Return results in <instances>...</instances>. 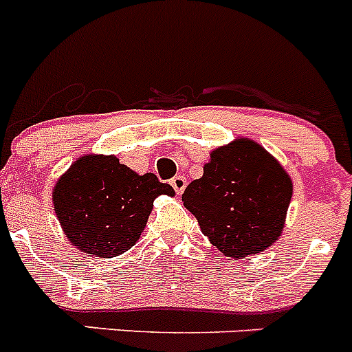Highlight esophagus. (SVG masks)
<instances>
[{"mask_svg":"<svg viewBox=\"0 0 352 352\" xmlns=\"http://www.w3.org/2000/svg\"><path fill=\"white\" fill-rule=\"evenodd\" d=\"M170 185H173V188L176 194L178 195L183 194V190L186 188V178L185 176H182V174H179V176H174V178L170 179Z\"/></svg>","mask_w":352,"mask_h":352,"instance_id":"obj_1","label":"esophagus"}]
</instances>
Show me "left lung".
<instances>
[{
	"label": "left lung",
	"instance_id": "left-lung-1",
	"mask_svg": "<svg viewBox=\"0 0 352 352\" xmlns=\"http://www.w3.org/2000/svg\"><path fill=\"white\" fill-rule=\"evenodd\" d=\"M291 197L292 179L280 162L256 141L236 138L211 151L182 201L213 247L243 259L280 238Z\"/></svg>",
	"mask_w": 352,
	"mask_h": 352
}]
</instances>
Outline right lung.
<instances>
[{"instance_id": "1", "label": "right lung", "mask_w": 352, "mask_h": 352, "mask_svg": "<svg viewBox=\"0 0 352 352\" xmlns=\"http://www.w3.org/2000/svg\"><path fill=\"white\" fill-rule=\"evenodd\" d=\"M158 195L174 188L155 174H139L114 155H82L52 188V204L65 236L93 257H116L144 232Z\"/></svg>"}]
</instances>
